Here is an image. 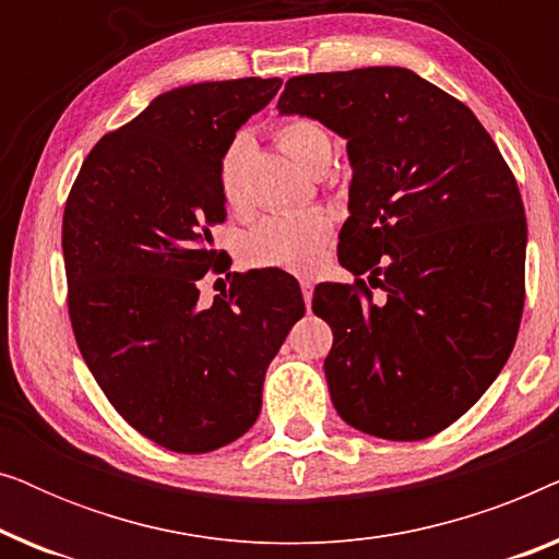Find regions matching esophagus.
Wrapping results in <instances>:
<instances>
[{
  "label": "esophagus",
  "mask_w": 559,
  "mask_h": 559,
  "mask_svg": "<svg viewBox=\"0 0 559 559\" xmlns=\"http://www.w3.org/2000/svg\"><path fill=\"white\" fill-rule=\"evenodd\" d=\"M300 289H302L305 308L310 310V302H312V280H310V277H300Z\"/></svg>",
  "instance_id": "1"
}]
</instances>
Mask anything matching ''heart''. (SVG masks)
<instances>
[{
  "label": "heart",
  "mask_w": 559,
  "mask_h": 559,
  "mask_svg": "<svg viewBox=\"0 0 559 559\" xmlns=\"http://www.w3.org/2000/svg\"><path fill=\"white\" fill-rule=\"evenodd\" d=\"M277 142L285 155L295 159L305 170H312L320 159L331 155V140L310 119H289L277 129ZM251 140L239 134L228 144L221 159V193L231 209H239L241 193V167L249 155ZM333 218L325 211H297L272 213L266 216L243 241L249 262L259 266H277L287 272H308L316 266L325 241L331 239Z\"/></svg>",
  "instance_id": "b5f03b06"
}]
</instances>
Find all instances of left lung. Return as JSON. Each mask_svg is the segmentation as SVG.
<instances>
[{
	"label": "left lung",
	"instance_id": "obj_1",
	"mask_svg": "<svg viewBox=\"0 0 559 559\" xmlns=\"http://www.w3.org/2000/svg\"><path fill=\"white\" fill-rule=\"evenodd\" d=\"M282 117L346 140L348 218L338 259L364 280L323 282L333 331L325 381L350 427L425 440L465 415L514 348L526 218L516 180L468 106L409 68L295 75Z\"/></svg>",
	"mask_w": 559,
	"mask_h": 559
}]
</instances>
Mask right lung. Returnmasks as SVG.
I'll return each instance as SVG.
<instances>
[{
    "label": "right lung",
    "mask_w": 559,
    "mask_h": 559,
    "mask_svg": "<svg viewBox=\"0 0 559 559\" xmlns=\"http://www.w3.org/2000/svg\"><path fill=\"white\" fill-rule=\"evenodd\" d=\"M280 79L165 91L88 152L63 213L68 312L114 409L157 445L211 453L241 438L289 328L305 316L287 272L239 274L201 305L226 221L221 159Z\"/></svg>",
    "instance_id": "add662e5"
}]
</instances>
